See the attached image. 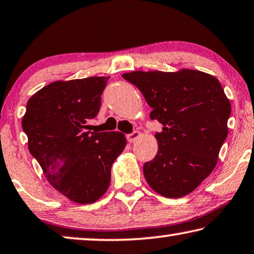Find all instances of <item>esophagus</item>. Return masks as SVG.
Masks as SVG:
<instances>
[{
	"label": "esophagus",
	"mask_w": 254,
	"mask_h": 254,
	"mask_svg": "<svg viewBox=\"0 0 254 254\" xmlns=\"http://www.w3.org/2000/svg\"><path fill=\"white\" fill-rule=\"evenodd\" d=\"M140 136H141V133H140L139 131H133L132 133L127 135V139L128 142L132 143V142H135L136 140L140 138Z\"/></svg>",
	"instance_id": "34e87169"
}]
</instances>
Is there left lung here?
I'll list each match as a JSON object with an SVG mask.
<instances>
[{
  "label": "left lung",
  "instance_id": "left-lung-1",
  "mask_svg": "<svg viewBox=\"0 0 254 254\" xmlns=\"http://www.w3.org/2000/svg\"><path fill=\"white\" fill-rule=\"evenodd\" d=\"M163 124L155 134L158 151L144 163L152 190L166 198L191 193L214 171L228 133L231 104L218 79L195 70L134 71L124 73Z\"/></svg>",
  "mask_w": 254,
  "mask_h": 254
}]
</instances>
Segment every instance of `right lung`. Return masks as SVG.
I'll return each instance as SVG.
<instances>
[{
	"label": "right lung",
	"mask_w": 254,
	"mask_h": 254,
	"mask_svg": "<svg viewBox=\"0 0 254 254\" xmlns=\"http://www.w3.org/2000/svg\"><path fill=\"white\" fill-rule=\"evenodd\" d=\"M108 78L55 81L27 103L22 128L48 182L67 199L92 203L107 191L111 167L127 146L121 132L87 131Z\"/></svg>",
	"instance_id": "add662e5"
}]
</instances>
